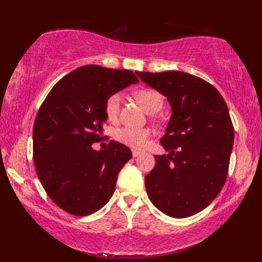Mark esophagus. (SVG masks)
Here are the masks:
<instances>
[{
	"label": "esophagus",
	"mask_w": 262,
	"mask_h": 262,
	"mask_svg": "<svg viewBox=\"0 0 262 262\" xmlns=\"http://www.w3.org/2000/svg\"><path fill=\"white\" fill-rule=\"evenodd\" d=\"M132 153H133V157H134V158L138 157V155H140V154H141V152H138V151H136V149H134V151H133Z\"/></svg>",
	"instance_id": "34e87169"
}]
</instances>
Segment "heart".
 Instances as JSON below:
<instances>
[{
    "label": "heart",
    "mask_w": 262,
    "mask_h": 262,
    "mask_svg": "<svg viewBox=\"0 0 262 262\" xmlns=\"http://www.w3.org/2000/svg\"><path fill=\"white\" fill-rule=\"evenodd\" d=\"M135 97L142 103L147 113L154 114L159 111L163 105V97L159 91L154 89H141L135 92ZM121 104V96L119 93H114L105 101V115L111 121L117 120L119 116ZM151 136V132L146 128H132L122 127L117 129L115 137L117 141L125 144L132 148L141 149L146 145L148 137Z\"/></svg>",
    "instance_id": "heart-1"
}]
</instances>
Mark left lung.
Segmentation results:
<instances>
[{"mask_svg":"<svg viewBox=\"0 0 262 262\" xmlns=\"http://www.w3.org/2000/svg\"><path fill=\"white\" fill-rule=\"evenodd\" d=\"M141 80L168 98L172 115L161 145L145 176L147 196L164 214L185 219L207 207L229 173L234 128L216 88L188 73L136 72Z\"/></svg>","mask_w":262,"mask_h":262,"instance_id":"left-lung-1","label":"left lung"}]
</instances>
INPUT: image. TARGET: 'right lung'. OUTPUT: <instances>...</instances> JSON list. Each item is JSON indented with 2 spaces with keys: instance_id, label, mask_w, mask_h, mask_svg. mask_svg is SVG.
Segmentation results:
<instances>
[{
  "instance_id": "right-lung-1",
  "label": "right lung",
  "mask_w": 262,
  "mask_h": 262,
  "mask_svg": "<svg viewBox=\"0 0 262 262\" xmlns=\"http://www.w3.org/2000/svg\"><path fill=\"white\" fill-rule=\"evenodd\" d=\"M137 82L132 71L82 66L60 79L39 108L32 134L37 176L66 213L90 215L114 194L130 149L114 141L101 151L91 145L102 141L107 99Z\"/></svg>"
}]
</instances>
